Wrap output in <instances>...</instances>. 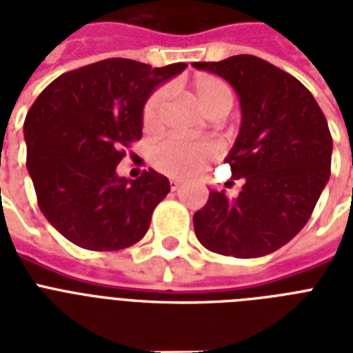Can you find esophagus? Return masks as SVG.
<instances>
[{"label":"esophagus","mask_w":353,"mask_h":353,"mask_svg":"<svg viewBox=\"0 0 353 353\" xmlns=\"http://www.w3.org/2000/svg\"><path fill=\"white\" fill-rule=\"evenodd\" d=\"M181 187H183L181 183H177V181H172L170 183V188H172V190H174V192H177V190H179V188H181Z\"/></svg>","instance_id":"esophagus-1"}]
</instances>
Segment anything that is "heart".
<instances>
[{
  "mask_svg": "<svg viewBox=\"0 0 353 353\" xmlns=\"http://www.w3.org/2000/svg\"><path fill=\"white\" fill-rule=\"evenodd\" d=\"M190 97L194 104L205 117L225 115L232 106V91L225 80L214 74H198L190 80ZM168 90L161 88L154 91L143 108V124L148 132H155L161 126L165 113ZM214 148L207 143H183V141H165L152 150V165L166 176L176 179H188L210 165L214 159Z\"/></svg>",
  "mask_w": 353,
  "mask_h": 353,
  "instance_id": "b5f03b06",
  "label": "heart"
}]
</instances>
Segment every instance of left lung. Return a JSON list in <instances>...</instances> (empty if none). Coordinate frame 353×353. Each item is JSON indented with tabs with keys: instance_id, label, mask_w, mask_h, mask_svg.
<instances>
[{
	"instance_id": "obj_1",
	"label": "left lung",
	"mask_w": 353,
	"mask_h": 353,
	"mask_svg": "<svg viewBox=\"0 0 353 353\" xmlns=\"http://www.w3.org/2000/svg\"><path fill=\"white\" fill-rule=\"evenodd\" d=\"M192 65L227 80L240 99V132L225 163L243 179L234 199L210 190L194 214V231L223 256L271 254L302 231L328 183V122L295 77L262 58L236 54Z\"/></svg>"
}]
</instances>
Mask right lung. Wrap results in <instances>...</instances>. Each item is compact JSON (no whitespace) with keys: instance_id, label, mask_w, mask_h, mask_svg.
Returning a JSON list of instances; mask_svg holds the SVG:
<instances>
[{"instance_id":"add662e5","label":"right lung","mask_w":353,"mask_h":353,"mask_svg":"<svg viewBox=\"0 0 353 353\" xmlns=\"http://www.w3.org/2000/svg\"><path fill=\"white\" fill-rule=\"evenodd\" d=\"M185 68L108 58L60 74L30 106L23 135L38 207L74 245L119 251L146 234L170 181L152 168L126 179L117 165L143 137L148 97Z\"/></svg>"}]
</instances>
